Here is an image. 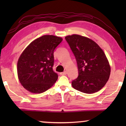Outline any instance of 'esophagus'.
Masks as SVG:
<instances>
[{"label":"esophagus","instance_id":"1","mask_svg":"<svg viewBox=\"0 0 126 126\" xmlns=\"http://www.w3.org/2000/svg\"><path fill=\"white\" fill-rule=\"evenodd\" d=\"M66 74H67V72L66 71H64V72L61 73V75H62V76H64V75H66Z\"/></svg>","mask_w":126,"mask_h":126}]
</instances>
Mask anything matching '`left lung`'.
Instances as JSON below:
<instances>
[{
  "label": "left lung",
  "mask_w": 126,
  "mask_h": 126,
  "mask_svg": "<svg viewBox=\"0 0 126 126\" xmlns=\"http://www.w3.org/2000/svg\"><path fill=\"white\" fill-rule=\"evenodd\" d=\"M75 57L78 77L72 82L74 89L92 94L105 86L110 78V67L103 50L88 38L73 34L65 37Z\"/></svg>",
  "instance_id": "left-lung-1"
}]
</instances>
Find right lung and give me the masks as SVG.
Instances as JSON below:
<instances>
[{"instance_id":"add662e5","label":"right lung","mask_w":126,"mask_h":126,"mask_svg":"<svg viewBox=\"0 0 126 126\" xmlns=\"http://www.w3.org/2000/svg\"><path fill=\"white\" fill-rule=\"evenodd\" d=\"M63 39L46 35L34 40L19 58L17 72L25 89L33 93H41L54 84L58 76L53 70L54 51Z\"/></svg>"}]
</instances>
